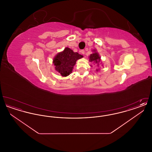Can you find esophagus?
<instances>
[{
	"instance_id": "esophagus-1",
	"label": "esophagus",
	"mask_w": 152,
	"mask_h": 152,
	"mask_svg": "<svg viewBox=\"0 0 152 152\" xmlns=\"http://www.w3.org/2000/svg\"><path fill=\"white\" fill-rule=\"evenodd\" d=\"M81 53L82 54L84 55V54H85V51H84V50H81Z\"/></svg>"
}]
</instances>
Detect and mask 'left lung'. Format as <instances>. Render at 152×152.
<instances>
[{
	"label": "left lung",
	"instance_id": "left-lung-1",
	"mask_svg": "<svg viewBox=\"0 0 152 152\" xmlns=\"http://www.w3.org/2000/svg\"><path fill=\"white\" fill-rule=\"evenodd\" d=\"M94 53L91 54L89 56V61L91 62H94L96 64H97V65L99 66V63L100 61V57L99 56V55L98 54L97 52H96L95 50H94ZM99 69H97L96 71H98Z\"/></svg>",
	"mask_w": 152,
	"mask_h": 152
}]
</instances>
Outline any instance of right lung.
<instances>
[{
	"instance_id": "right-lung-1",
	"label": "right lung",
	"mask_w": 152,
	"mask_h": 152,
	"mask_svg": "<svg viewBox=\"0 0 152 152\" xmlns=\"http://www.w3.org/2000/svg\"><path fill=\"white\" fill-rule=\"evenodd\" d=\"M81 58H83L82 55L77 52H74L72 50L66 47L53 58L55 69L62 76H67L72 72L76 61Z\"/></svg>"
}]
</instances>
